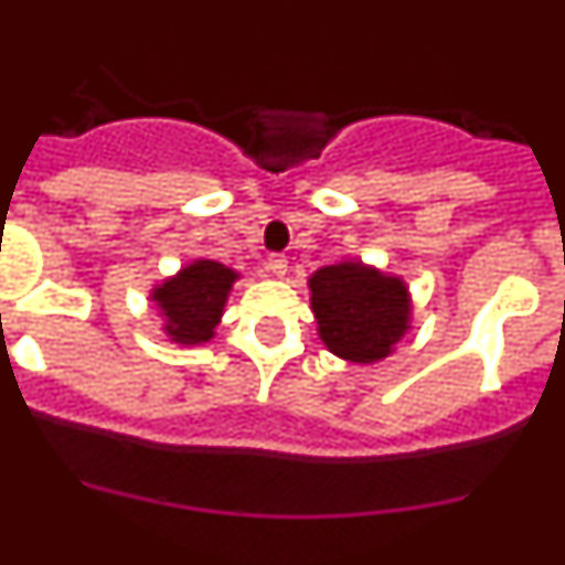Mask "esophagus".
Masks as SVG:
<instances>
[{"label": "esophagus", "instance_id": "obj_1", "mask_svg": "<svg viewBox=\"0 0 565 565\" xmlns=\"http://www.w3.org/2000/svg\"><path fill=\"white\" fill-rule=\"evenodd\" d=\"M267 269L273 275H278V278H281V275H287V258H284V255H278V253H273L267 258Z\"/></svg>", "mask_w": 565, "mask_h": 565}]
</instances>
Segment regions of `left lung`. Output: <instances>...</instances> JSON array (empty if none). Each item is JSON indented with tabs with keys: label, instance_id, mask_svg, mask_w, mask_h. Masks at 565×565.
<instances>
[{
	"label": "left lung",
	"instance_id": "left-lung-1",
	"mask_svg": "<svg viewBox=\"0 0 565 565\" xmlns=\"http://www.w3.org/2000/svg\"><path fill=\"white\" fill-rule=\"evenodd\" d=\"M310 292L321 341L341 359L379 362L405 333L407 290L399 278L344 260L312 275Z\"/></svg>",
	"mask_w": 565,
	"mask_h": 565
}]
</instances>
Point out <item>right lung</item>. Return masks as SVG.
<instances>
[{
  "instance_id": "add662e5",
  "label": "right lung",
  "mask_w": 565,
  "mask_h": 565,
  "mask_svg": "<svg viewBox=\"0 0 565 565\" xmlns=\"http://www.w3.org/2000/svg\"><path fill=\"white\" fill-rule=\"evenodd\" d=\"M235 273L217 260H194L178 278L154 290V301L166 316V333L180 344H201L212 339L226 305Z\"/></svg>"
}]
</instances>
